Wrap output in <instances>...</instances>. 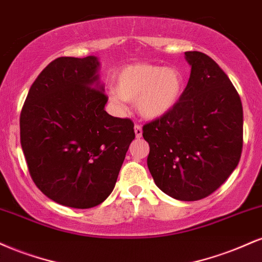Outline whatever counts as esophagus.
Here are the masks:
<instances>
[{
	"mask_svg": "<svg viewBox=\"0 0 262 262\" xmlns=\"http://www.w3.org/2000/svg\"><path fill=\"white\" fill-rule=\"evenodd\" d=\"M135 134H136L137 138L142 137V127H141V125H138V124L135 125Z\"/></svg>",
	"mask_w": 262,
	"mask_h": 262,
	"instance_id": "34e87169",
	"label": "esophagus"
}]
</instances>
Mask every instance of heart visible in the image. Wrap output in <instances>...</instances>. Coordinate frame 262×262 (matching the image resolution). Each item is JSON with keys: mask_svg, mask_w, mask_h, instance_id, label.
<instances>
[{"mask_svg": "<svg viewBox=\"0 0 262 262\" xmlns=\"http://www.w3.org/2000/svg\"><path fill=\"white\" fill-rule=\"evenodd\" d=\"M184 84V75L177 67L135 63L119 71L110 99L116 105H121L122 100L135 101L138 114L144 119H159L177 106Z\"/></svg>", "mask_w": 262, "mask_h": 262, "instance_id": "obj_1", "label": "heart"}]
</instances>
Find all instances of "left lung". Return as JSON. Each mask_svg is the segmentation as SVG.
Here are the masks:
<instances>
[{
	"instance_id": "left-lung-1",
	"label": "left lung",
	"mask_w": 262,
	"mask_h": 262,
	"mask_svg": "<svg viewBox=\"0 0 262 262\" xmlns=\"http://www.w3.org/2000/svg\"><path fill=\"white\" fill-rule=\"evenodd\" d=\"M189 82L177 106L143 126L147 164L170 198L198 201L214 192L241 161L243 106L228 76L210 56L186 51Z\"/></svg>"
}]
</instances>
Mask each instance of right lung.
<instances>
[{"instance_id": "add662e5", "label": "right lung", "mask_w": 262, "mask_h": 262, "mask_svg": "<svg viewBox=\"0 0 262 262\" xmlns=\"http://www.w3.org/2000/svg\"><path fill=\"white\" fill-rule=\"evenodd\" d=\"M95 56L58 57L34 81L20 113V144L38 189L73 208L98 206L113 191L128 146L130 119L114 118L98 82Z\"/></svg>"}]
</instances>
